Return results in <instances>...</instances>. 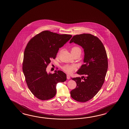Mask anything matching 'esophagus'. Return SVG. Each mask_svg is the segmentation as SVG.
I'll return each instance as SVG.
<instances>
[{
	"mask_svg": "<svg viewBox=\"0 0 129 129\" xmlns=\"http://www.w3.org/2000/svg\"><path fill=\"white\" fill-rule=\"evenodd\" d=\"M67 78L68 79H70V76L69 75H67Z\"/></svg>",
	"mask_w": 129,
	"mask_h": 129,
	"instance_id": "34e87169",
	"label": "esophagus"
}]
</instances>
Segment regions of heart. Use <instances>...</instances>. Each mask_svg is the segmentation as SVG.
<instances>
[{"mask_svg": "<svg viewBox=\"0 0 129 129\" xmlns=\"http://www.w3.org/2000/svg\"><path fill=\"white\" fill-rule=\"evenodd\" d=\"M71 53H80L81 54V51L80 48L78 46L73 47L71 49ZM63 70L64 72L68 73H71L74 70H75L76 67L74 65H66L61 68Z\"/></svg>", "mask_w": 129, "mask_h": 129, "instance_id": "heart-1", "label": "heart"}]
</instances>
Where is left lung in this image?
Listing matches in <instances>:
<instances>
[{"mask_svg": "<svg viewBox=\"0 0 129 129\" xmlns=\"http://www.w3.org/2000/svg\"><path fill=\"white\" fill-rule=\"evenodd\" d=\"M72 42L84 49L85 63L77 73L86 77L72 78L76 81V86L71 91V95L76 101L86 102L93 98L104 84L108 68L107 54L101 41L93 35L74 36L70 40V43Z\"/></svg>", "mask_w": 129, "mask_h": 129, "instance_id": "8db88e82", "label": "left lung"}]
</instances>
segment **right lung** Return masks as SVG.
<instances>
[{"label":"right lung","instance_id":"1","mask_svg":"<svg viewBox=\"0 0 129 129\" xmlns=\"http://www.w3.org/2000/svg\"><path fill=\"white\" fill-rule=\"evenodd\" d=\"M67 34H57L44 30L32 38L24 53L22 70L28 87L38 99L46 100L54 97L56 85L67 80L61 71L48 74L46 68L55 59L59 48L72 38Z\"/></svg>","mask_w":129,"mask_h":129}]
</instances>
